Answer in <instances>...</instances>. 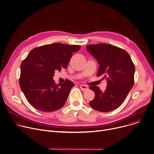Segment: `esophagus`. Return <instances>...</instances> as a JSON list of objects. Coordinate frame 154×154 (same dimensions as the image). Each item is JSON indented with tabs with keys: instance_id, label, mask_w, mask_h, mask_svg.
Listing matches in <instances>:
<instances>
[{
	"instance_id": "obj_1",
	"label": "esophagus",
	"mask_w": 154,
	"mask_h": 154,
	"mask_svg": "<svg viewBox=\"0 0 154 154\" xmlns=\"http://www.w3.org/2000/svg\"><path fill=\"white\" fill-rule=\"evenodd\" d=\"M80 88L82 91H86L87 90H88V88H89L88 86H86V85H81L80 86Z\"/></svg>"
}]
</instances>
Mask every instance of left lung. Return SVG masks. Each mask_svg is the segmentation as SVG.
<instances>
[{"label": "left lung", "instance_id": "left-lung-1", "mask_svg": "<svg viewBox=\"0 0 154 154\" xmlns=\"http://www.w3.org/2000/svg\"><path fill=\"white\" fill-rule=\"evenodd\" d=\"M98 61L97 76L106 78L107 85L102 92L97 86H90L95 93L90 102L91 108L100 112L115 110L121 105L134 84L135 65L129 54L118 47L100 43L86 46Z\"/></svg>", "mask_w": 154, "mask_h": 154}]
</instances>
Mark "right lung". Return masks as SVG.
Listing matches in <instances>:
<instances>
[{
    "instance_id": "1",
    "label": "right lung",
    "mask_w": 154,
    "mask_h": 154,
    "mask_svg": "<svg viewBox=\"0 0 154 154\" xmlns=\"http://www.w3.org/2000/svg\"><path fill=\"white\" fill-rule=\"evenodd\" d=\"M81 47L53 43L32 49L20 64V88L29 103L41 112H51L65 104L73 82L66 80L56 84L55 71L66 69L74 52Z\"/></svg>"
}]
</instances>
